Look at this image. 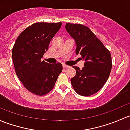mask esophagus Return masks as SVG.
<instances>
[{"mask_svg": "<svg viewBox=\"0 0 130 130\" xmlns=\"http://www.w3.org/2000/svg\"><path fill=\"white\" fill-rule=\"evenodd\" d=\"M63 67L65 68V69H66V68H69V67H70V66H69V65H65V64H63Z\"/></svg>", "mask_w": 130, "mask_h": 130, "instance_id": "obj_1", "label": "esophagus"}]
</instances>
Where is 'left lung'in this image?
Masks as SVG:
<instances>
[{
  "label": "left lung",
  "instance_id": "8db88e82",
  "mask_svg": "<svg viewBox=\"0 0 130 130\" xmlns=\"http://www.w3.org/2000/svg\"><path fill=\"white\" fill-rule=\"evenodd\" d=\"M65 28L75 40L76 54L85 60L82 69L73 67L76 75L70 79L72 86L79 95H91L101 89L109 77L112 68L111 53L87 26L67 23Z\"/></svg>",
  "mask_w": 130,
  "mask_h": 130
}]
</instances>
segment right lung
I'll return each instance as SVG.
<instances>
[{"label": "right lung", "mask_w": 130, "mask_h": 130, "mask_svg": "<svg viewBox=\"0 0 130 130\" xmlns=\"http://www.w3.org/2000/svg\"><path fill=\"white\" fill-rule=\"evenodd\" d=\"M61 23H36L19 35L12 48L15 73L25 88L32 94L44 95L54 87L62 71L60 63L50 64L41 58Z\"/></svg>", "instance_id": "right-lung-1"}]
</instances>
